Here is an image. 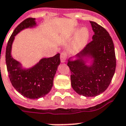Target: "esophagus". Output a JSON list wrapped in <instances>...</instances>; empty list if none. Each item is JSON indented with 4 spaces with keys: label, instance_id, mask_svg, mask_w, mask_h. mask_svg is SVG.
Masks as SVG:
<instances>
[{
    "label": "esophagus",
    "instance_id": "34e87169",
    "mask_svg": "<svg viewBox=\"0 0 126 126\" xmlns=\"http://www.w3.org/2000/svg\"><path fill=\"white\" fill-rule=\"evenodd\" d=\"M67 58V54L65 52H62L61 54V61L62 62H64Z\"/></svg>",
    "mask_w": 126,
    "mask_h": 126
}]
</instances>
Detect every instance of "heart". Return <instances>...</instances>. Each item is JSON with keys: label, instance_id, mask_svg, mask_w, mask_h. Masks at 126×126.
<instances>
[{"label": "heart", "instance_id": "heart-1", "mask_svg": "<svg viewBox=\"0 0 126 126\" xmlns=\"http://www.w3.org/2000/svg\"><path fill=\"white\" fill-rule=\"evenodd\" d=\"M89 36L88 31L86 29H82L79 33L77 39V47H81L85 44Z\"/></svg>", "mask_w": 126, "mask_h": 126}]
</instances>
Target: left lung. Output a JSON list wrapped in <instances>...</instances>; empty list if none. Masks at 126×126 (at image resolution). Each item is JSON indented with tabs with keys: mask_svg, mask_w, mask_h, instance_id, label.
<instances>
[{
	"mask_svg": "<svg viewBox=\"0 0 126 126\" xmlns=\"http://www.w3.org/2000/svg\"><path fill=\"white\" fill-rule=\"evenodd\" d=\"M94 32L93 40L86 46L77 57L76 61H69L73 89L84 96H95L108 88L116 69L114 44L107 30L96 22L90 21ZM88 56L94 59L88 66L80 57Z\"/></svg>",
	"mask_w": 126,
	"mask_h": 126,
	"instance_id": "8db88e82",
	"label": "left lung"
}]
</instances>
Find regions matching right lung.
Listing matches in <instances>:
<instances>
[{
  "label": "right lung",
  "instance_id": "right-lung-1",
  "mask_svg": "<svg viewBox=\"0 0 126 126\" xmlns=\"http://www.w3.org/2000/svg\"><path fill=\"white\" fill-rule=\"evenodd\" d=\"M35 18H28L17 26L11 34L6 50V62L12 86L22 96L31 99L43 97L51 91L57 67L61 63L60 54L41 59L28 69H22L19 62L11 55V45L15 36L25 28L36 25Z\"/></svg>",
  "mask_w": 126,
  "mask_h": 126
}]
</instances>
